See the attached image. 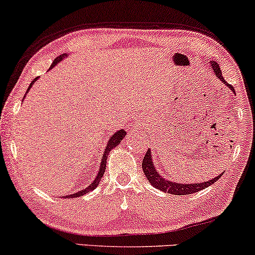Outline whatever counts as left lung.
<instances>
[{"mask_svg": "<svg viewBox=\"0 0 255 255\" xmlns=\"http://www.w3.org/2000/svg\"><path fill=\"white\" fill-rule=\"evenodd\" d=\"M210 64L214 72V75H216V77L219 78L227 88H230L231 90H232L233 94H236V91H234L232 85H230L224 79L219 64H218L216 61H211ZM141 166H143L145 177L147 178L148 183H150L152 186L158 188V190L163 191V192H167L170 194H176V196H185V194L196 193V192H198V191L204 190V188H206L210 186V185L216 183V181L221 177V174H223V173H220V174H218L217 177H214L213 179L203 181V183H194V184H181V183H177V181L168 180L163 176V174H160L159 172L157 171V168L153 164V157H152V152L150 148H148L146 154H145Z\"/></svg>", "mask_w": 255, "mask_h": 255, "instance_id": "left-lung-1", "label": "left lung"}]
</instances>
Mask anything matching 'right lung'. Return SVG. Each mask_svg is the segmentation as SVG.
<instances>
[{"instance_id": "right-lung-1", "label": "right lung", "mask_w": 255, "mask_h": 255, "mask_svg": "<svg viewBox=\"0 0 255 255\" xmlns=\"http://www.w3.org/2000/svg\"><path fill=\"white\" fill-rule=\"evenodd\" d=\"M67 57H68V54H62V55H59L58 57H56L55 61L52 62V64H51L50 69L54 68L55 65H57L59 62L63 61V59H64V58H67ZM50 69H49V70H50ZM37 79H38V77H36V78L34 79V81L31 82L30 85H29L28 90H26V94H28V91L30 90V88L32 87V85L35 84V82L37 81ZM26 94L24 95V97H25V96H26ZM23 99H24V98H23ZM125 135H127V131H125V130H123V128H122V130H118V131H116L115 133L112 134L110 138H109V141H108L107 146H105V148H104L103 156H102L101 164H99V168H98V172H97V176L95 177V179L92 180V183H91L90 185H89L88 187L83 188V190L78 191V192H76V193H72V194H67V196H63V198H68V199H69V198H77V197L84 196V194H87V193H89V192H91L92 190H95V188L98 186V184H99V181H101L102 177L104 176L105 167H107L108 154L110 153V151L112 150V148H115L116 146H117V145H120V144H121V141L124 139V137H125Z\"/></svg>"}]
</instances>
